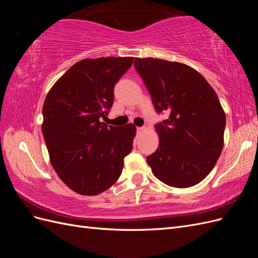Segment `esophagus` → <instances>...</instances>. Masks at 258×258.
<instances>
[{
    "mask_svg": "<svg viewBox=\"0 0 258 258\" xmlns=\"http://www.w3.org/2000/svg\"><path fill=\"white\" fill-rule=\"evenodd\" d=\"M145 130V128L144 127H138L137 128V132L138 134H142V132Z\"/></svg>",
    "mask_w": 258,
    "mask_h": 258,
    "instance_id": "1",
    "label": "esophagus"
}]
</instances>
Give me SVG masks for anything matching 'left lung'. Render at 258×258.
Returning <instances> with one entry per match:
<instances>
[{
	"instance_id": "left-lung-1",
	"label": "left lung",
	"mask_w": 258,
	"mask_h": 258,
	"mask_svg": "<svg viewBox=\"0 0 258 258\" xmlns=\"http://www.w3.org/2000/svg\"><path fill=\"white\" fill-rule=\"evenodd\" d=\"M135 68L158 114L157 151L147 156L162 183L186 188L200 183L215 166L224 146L226 116L215 91L192 68L161 59L136 58Z\"/></svg>"
}]
</instances>
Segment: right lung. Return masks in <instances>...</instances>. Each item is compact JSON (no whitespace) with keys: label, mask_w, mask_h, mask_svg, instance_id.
Returning <instances> with one entry per match:
<instances>
[{"label":"right lung","mask_w":258,"mask_h":258,"mask_svg":"<svg viewBox=\"0 0 258 258\" xmlns=\"http://www.w3.org/2000/svg\"><path fill=\"white\" fill-rule=\"evenodd\" d=\"M132 57L84 59L52 86L43 106L42 131L50 162L77 194L95 196L118 179L132 151L136 127L101 122L114 102V87Z\"/></svg>","instance_id":"add662e5"}]
</instances>
